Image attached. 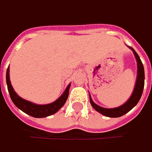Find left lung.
<instances>
[{
	"instance_id": "left-lung-1",
	"label": "left lung",
	"mask_w": 152,
	"mask_h": 152,
	"mask_svg": "<svg viewBox=\"0 0 152 152\" xmlns=\"http://www.w3.org/2000/svg\"><path fill=\"white\" fill-rule=\"evenodd\" d=\"M131 50H133V54L135 56L136 61H137V66H138V72H137V80H136V84L134 86V90L133 91V94L130 96V98L126 102L122 104L121 106L114 108V109H106L100 107L99 105L96 104L95 102L92 101L91 95H90V102L91 106L95 109L97 112L101 113L102 115L107 116V117H120L124 115L127 112L133 109L134 106L137 105L140 99L143 90H144V85H145V70H144V66L142 64L139 55L136 53V51L133 50L132 47H129Z\"/></svg>"
}]
</instances>
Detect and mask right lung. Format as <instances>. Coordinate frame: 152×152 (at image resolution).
<instances>
[{
  "instance_id": "1",
  "label": "right lung",
  "mask_w": 152,
  "mask_h": 152,
  "mask_svg": "<svg viewBox=\"0 0 152 152\" xmlns=\"http://www.w3.org/2000/svg\"><path fill=\"white\" fill-rule=\"evenodd\" d=\"M6 80H7V89L8 92L11 97L12 102L15 104L17 108L21 110L26 114L36 118H42L50 116L51 115L56 114L58 110H60L66 101L68 94H69V89H70V84L66 88L63 94L55 102L49 103V104H43V105H39L36 104L31 102L26 101L14 91L13 88L12 86L11 82H10V78H9V66L7 67V74H6Z\"/></svg>"
}]
</instances>
